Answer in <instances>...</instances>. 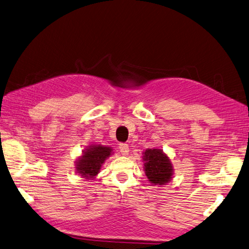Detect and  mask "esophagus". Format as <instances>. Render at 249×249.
Returning a JSON list of instances; mask_svg holds the SVG:
<instances>
[{"label": "esophagus", "mask_w": 249, "mask_h": 249, "mask_svg": "<svg viewBox=\"0 0 249 249\" xmlns=\"http://www.w3.org/2000/svg\"><path fill=\"white\" fill-rule=\"evenodd\" d=\"M119 149H120V151H121V154H122L123 156L128 155V152H129L128 144H126V143H120V144H119Z\"/></svg>", "instance_id": "34e87169"}]
</instances>
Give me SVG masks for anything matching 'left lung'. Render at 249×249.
I'll list each match as a JSON object with an SVG mask.
<instances>
[{
    "mask_svg": "<svg viewBox=\"0 0 249 249\" xmlns=\"http://www.w3.org/2000/svg\"><path fill=\"white\" fill-rule=\"evenodd\" d=\"M143 154L145 175L149 182L154 185H165L170 182L174 168L167 155L157 148H148Z\"/></svg>",
    "mask_w": 249,
    "mask_h": 249,
    "instance_id": "obj_1",
    "label": "left lung"
}]
</instances>
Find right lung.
Returning a JSON list of instances; mask_svg holds the SVG:
<instances>
[{"label": "right lung", "mask_w": 249, "mask_h": 249, "mask_svg": "<svg viewBox=\"0 0 249 249\" xmlns=\"http://www.w3.org/2000/svg\"><path fill=\"white\" fill-rule=\"evenodd\" d=\"M112 154L110 147L102 145H91L83 150L82 156L75 163L76 173L85 179H93L99 174L102 165Z\"/></svg>", "instance_id": "1"}]
</instances>
